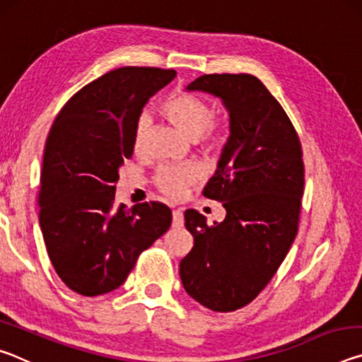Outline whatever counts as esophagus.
<instances>
[{
  "label": "esophagus",
  "mask_w": 362,
  "mask_h": 362,
  "mask_svg": "<svg viewBox=\"0 0 362 362\" xmlns=\"http://www.w3.org/2000/svg\"><path fill=\"white\" fill-rule=\"evenodd\" d=\"M183 225V212L180 209H174L173 211V226L175 228H180Z\"/></svg>",
  "instance_id": "1"
}]
</instances>
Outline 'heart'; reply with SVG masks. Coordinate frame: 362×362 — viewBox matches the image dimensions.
<instances>
[{
  "label": "heart",
  "mask_w": 362,
  "mask_h": 362,
  "mask_svg": "<svg viewBox=\"0 0 362 362\" xmlns=\"http://www.w3.org/2000/svg\"><path fill=\"white\" fill-rule=\"evenodd\" d=\"M163 113L174 122L179 129L189 139H201L209 148H217L222 145L223 131L212 124L214 112L207 103L193 94L179 93L170 95L163 105ZM148 116H140L134 127V150L140 153L145 146L146 134H148ZM199 169L193 164L183 166H163L155 175V185L164 196L179 199L187 193V189L198 182Z\"/></svg>",
  "instance_id": "1"
}]
</instances>
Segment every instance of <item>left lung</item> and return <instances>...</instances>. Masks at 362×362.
Wrapping results in <instances>:
<instances>
[{"label":"left lung","instance_id":"left-lung-1","mask_svg":"<svg viewBox=\"0 0 362 362\" xmlns=\"http://www.w3.org/2000/svg\"><path fill=\"white\" fill-rule=\"evenodd\" d=\"M218 97L230 137L203 189L223 203V222L185 211L193 249L180 262L187 293L212 311H235L259 296L297 236L305 169L289 116L259 78L203 75L187 86Z\"/></svg>","mask_w":362,"mask_h":362}]
</instances>
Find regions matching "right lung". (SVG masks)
<instances>
[{
	"instance_id": "obj_1",
	"label": "right lung",
	"mask_w": 362,
	"mask_h": 362,
	"mask_svg": "<svg viewBox=\"0 0 362 362\" xmlns=\"http://www.w3.org/2000/svg\"><path fill=\"white\" fill-rule=\"evenodd\" d=\"M175 70L122 66L86 84L49 131L40 177V226L59 278L95 297L124 283L139 255L169 230L161 203L115 204L119 168L134 151V127Z\"/></svg>"
}]
</instances>
